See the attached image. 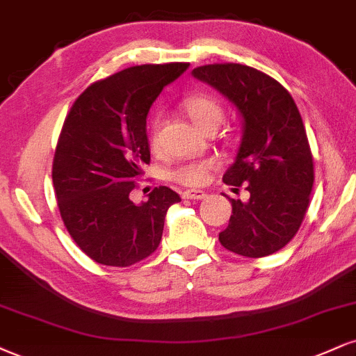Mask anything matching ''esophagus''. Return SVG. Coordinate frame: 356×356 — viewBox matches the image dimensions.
Masks as SVG:
<instances>
[{
  "label": "esophagus",
  "mask_w": 356,
  "mask_h": 356,
  "mask_svg": "<svg viewBox=\"0 0 356 356\" xmlns=\"http://www.w3.org/2000/svg\"><path fill=\"white\" fill-rule=\"evenodd\" d=\"M184 199H191V200H200L205 197L204 191H195V189H189V191H184L182 192Z\"/></svg>",
  "instance_id": "1"
}]
</instances>
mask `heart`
<instances>
[{
	"label": "heart",
	"instance_id": "heart-1",
	"mask_svg": "<svg viewBox=\"0 0 356 356\" xmlns=\"http://www.w3.org/2000/svg\"><path fill=\"white\" fill-rule=\"evenodd\" d=\"M184 113L191 119L192 124L199 131L217 129L220 122L224 121V106L220 104L219 99L211 96V94H195V96L187 97L182 102ZM162 131V119L156 118L151 124V132H149V143L154 151L159 147V137ZM217 169L216 161H199L189 162V164L179 165L172 172V179L182 186L199 187L204 186L211 179L213 170Z\"/></svg>",
	"mask_w": 356,
	"mask_h": 356
}]
</instances>
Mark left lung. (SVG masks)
I'll list each match as a JSON object with an SVG mask.
<instances>
[{
    "mask_svg": "<svg viewBox=\"0 0 356 356\" xmlns=\"http://www.w3.org/2000/svg\"><path fill=\"white\" fill-rule=\"evenodd\" d=\"M192 74L229 97L243 119L241 147L224 182L235 194L248 191V200L229 197L232 216L219 241L250 259L275 254L300 229L315 181L297 104L277 79L245 64H205Z\"/></svg>",
    "mask_w": 356,
    "mask_h": 356,
    "instance_id": "obj_1",
    "label": "left lung"
}]
</instances>
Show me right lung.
<instances>
[{
	"label": "right lung",
	"instance_id": "right-lung-1",
	"mask_svg": "<svg viewBox=\"0 0 356 356\" xmlns=\"http://www.w3.org/2000/svg\"><path fill=\"white\" fill-rule=\"evenodd\" d=\"M189 63L140 64L96 81L64 119L53 161V186L64 227L94 262L131 267L159 247L165 212L181 197L154 187L147 202L129 194L151 162L145 118Z\"/></svg>",
	"mask_w": 356,
	"mask_h": 356
}]
</instances>
